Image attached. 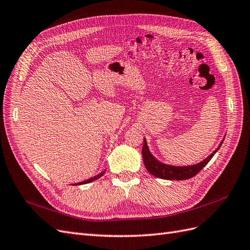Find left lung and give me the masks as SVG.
Returning <instances> with one entry per match:
<instances>
[{"mask_svg":"<svg viewBox=\"0 0 250 250\" xmlns=\"http://www.w3.org/2000/svg\"><path fill=\"white\" fill-rule=\"evenodd\" d=\"M224 138L225 137H223L221 143L219 144V146L213 153H210L207 158H204V160L201 161L200 163L195 164V165H188V166H173V165H168L158 161L157 158H155L153 154L150 152L147 145V141L145 138H144V144H143V149H142L143 161H144V164H145L147 171L158 178L167 179V180L188 179L195 176L200 170H202L203 167H206V165L211 160V157L215 155V153L219 150V148L221 147Z\"/></svg>","mask_w":250,"mask_h":250,"instance_id":"8db88e82","label":"left lung"}]
</instances>
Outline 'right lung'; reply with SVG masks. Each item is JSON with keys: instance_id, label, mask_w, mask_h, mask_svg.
Listing matches in <instances>:
<instances>
[{"instance_id": "1", "label": "right lung", "mask_w": 250, "mask_h": 250, "mask_svg": "<svg viewBox=\"0 0 250 250\" xmlns=\"http://www.w3.org/2000/svg\"><path fill=\"white\" fill-rule=\"evenodd\" d=\"M104 173H105V171H103V172L99 173V174H98V175H96V176H94V177H92V178H89V179H87V180L81 181V183L76 184V186H79V185H85V184H88V183H92V181H94V180H96V179H98V178H100V177L103 175ZM74 186H75V184H74Z\"/></svg>"}]
</instances>
